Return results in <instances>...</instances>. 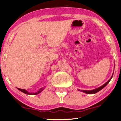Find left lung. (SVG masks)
Here are the masks:
<instances>
[{
  "label": "left lung",
  "mask_w": 121,
  "mask_h": 121,
  "mask_svg": "<svg viewBox=\"0 0 121 121\" xmlns=\"http://www.w3.org/2000/svg\"><path fill=\"white\" fill-rule=\"evenodd\" d=\"M113 73H114V71H113V73L112 74V76L111 78H110L109 80H108V81L107 82H105L104 83V85H103L102 86H100V87L96 88V89H94V90H79L78 89V91H80L81 92H85V93L86 94H95L96 93V92H98V91H99L100 90H101L102 89H103L104 87H105V86H107V85L108 84V83L109 82V81H111V80L112 79V78L113 77Z\"/></svg>",
  "instance_id": "left-lung-1"
}]
</instances>
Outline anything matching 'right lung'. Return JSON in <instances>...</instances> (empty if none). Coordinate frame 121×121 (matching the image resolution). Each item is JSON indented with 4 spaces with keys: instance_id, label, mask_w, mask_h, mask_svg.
I'll use <instances>...</instances> for the list:
<instances>
[{
    "instance_id": "obj_1",
    "label": "right lung",
    "mask_w": 121,
    "mask_h": 121,
    "mask_svg": "<svg viewBox=\"0 0 121 121\" xmlns=\"http://www.w3.org/2000/svg\"><path fill=\"white\" fill-rule=\"evenodd\" d=\"M17 89H18L19 91H21V92H23V93L26 94H28V95H37V94H38L40 93V92H42L44 90V87H43V88H40V90H39L38 91H37L36 92H28L27 90H25V89H19V88H17Z\"/></svg>"
}]
</instances>
